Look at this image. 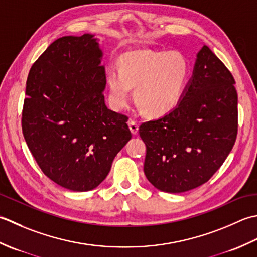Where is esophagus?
<instances>
[{"mask_svg":"<svg viewBox=\"0 0 257 257\" xmlns=\"http://www.w3.org/2000/svg\"><path fill=\"white\" fill-rule=\"evenodd\" d=\"M127 124H128V127L131 130V132H132L133 135H135L136 133L139 132V124L136 123L135 121H133V119H130Z\"/></svg>","mask_w":257,"mask_h":257,"instance_id":"esophagus-1","label":"esophagus"}]
</instances>
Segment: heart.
<instances>
[{"label":"heart","mask_w":257,"mask_h":257,"mask_svg":"<svg viewBox=\"0 0 257 257\" xmlns=\"http://www.w3.org/2000/svg\"><path fill=\"white\" fill-rule=\"evenodd\" d=\"M188 62L176 51H131L119 57L117 71H107L108 99L115 111H122L134 98L151 116L171 112L186 85Z\"/></svg>","instance_id":"b5f03b06"}]
</instances>
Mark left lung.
Masks as SVG:
<instances>
[{
	"label": "left lung",
	"instance_id": "left-lung-1",
	"mask_svg": "<svg viewBox=\"0 0 257 257\" xmlns=\"http://www.w3.org/2000/svg\"><path fill=\"white\" fill-rule=\"evenodd\" d=\"M224 63L204 45L177 106L142 123L144 173L158 190L182 193L206 183L222 166L237 135V92Z\"/></svg>",
	"mask_w": 257,
	"mask_h": 257
}]
</instances>
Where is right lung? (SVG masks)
Instances as JSON below:
<instances>
[{
    "label": "right lung",
    "instance_id": "right-lung-1",
    "mask_svg": "<svg viewBox=\"0 0 257 257\" xmlns=\"http://www.w3.org/2000/svg\"><path fill=\"white\" fill-rule=\"evenodd\" d=\"M102 55L92 34L63 36L35 61L26 81L25 142L42 172L74 192L101 184L132 138L126 115L105 105Z\"/></svg>",
    "mask_w": 257,
    "mask_h": 257
}]
</instances>
